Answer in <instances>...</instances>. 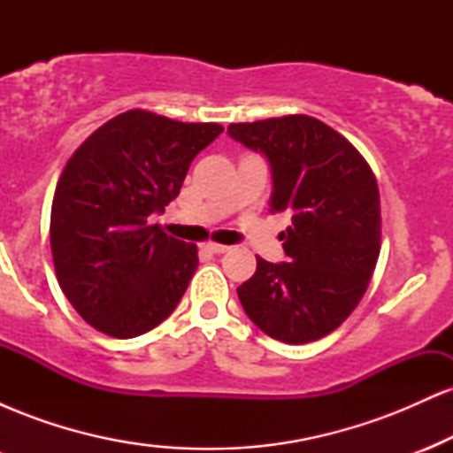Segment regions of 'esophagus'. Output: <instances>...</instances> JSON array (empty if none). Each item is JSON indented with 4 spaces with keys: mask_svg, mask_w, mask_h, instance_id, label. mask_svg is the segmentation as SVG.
Here are the masks:
<instances>
[{
    "mask_svg": "<svg viewBox=\"0 0 453 453\" xmlns=\"http://www.w3.org/2000/svg\"><path fill=\"white\" fill-rule=\"evenodd\" d=\"M204 247L209 249L211 253H226L227 249H230V247H227V244H219V242H206Z\"/></svg>",
    "mask_w": 453,
    "mask_h": 453,
    "instance_id": "esophagus-1",
    "label": "esophagus"
}]
</instances>
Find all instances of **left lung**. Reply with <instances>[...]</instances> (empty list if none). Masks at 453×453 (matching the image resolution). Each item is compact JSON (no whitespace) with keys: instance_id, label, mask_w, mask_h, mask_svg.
<instances>
[{"instance_id":"left-lung-1","label":"left lung","mask_w":453,"mask_h":453,"mask_svg":"<svg viewBox=\"0 0 453 453\" xmlns=\"http://www.w3.org/2000/svg\"><path fill=\"white\" fill-rule=\"evenodd\" d=\"M230 138L262 153L273 174L270 211L289 212L285 259L257 257L236 289L264 334L303 345L336 330L368 288L381 249L377 179L356 147L306 114L232 123Z\"/></svg>"}]
</instances>
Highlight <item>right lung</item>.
I'll return each instance as SVG.
<instances>
[{
    "instance_id": "add662e5",
    "label": "right lung",
    "mask_w": 453,
    "mask_h": 453,
    "mask_svg": "<svg viewBox=\"0 0 453 453\" xmlns=\"http://www.w3.org/2000/svg\"><path fill=\"white\" fill-rule=\"evenodd\" d=\"M223 132L127 111L72 155L57 183L50 249L59 288L96 330L134 339L159 326L197 268L196 244L149 226L179 196L191 161Z\"/></svg>"
}]
</instances>
